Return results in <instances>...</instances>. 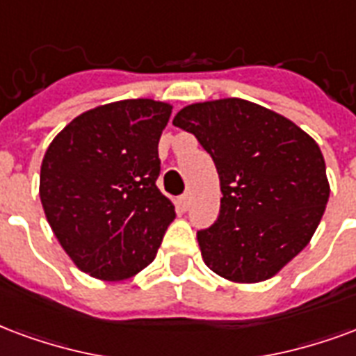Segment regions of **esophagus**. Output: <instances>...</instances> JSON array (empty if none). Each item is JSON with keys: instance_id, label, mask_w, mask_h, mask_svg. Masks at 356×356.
I'll return each mask as SVG.
<instances>
[{"instance_id": "esophagus-1", "label": "esophagus", "mask_w": 356, "mask_h": 356, "mask_svg": "<svg viewBox=\"0 0 356 356\" xmlns=\"http://www.w3.org/2000/svg\"><path fill=\"white\" fill-rule=\"evenodd\" d=\"M179 207L183 209V211H186L188 207H191V202H192V196L186 192V194H183V196H179Z\"/></svg>"}]
</instances>
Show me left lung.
Instances as JSON below:
<instances>
[{
  "mask_svg": "<svg viewBox=\"0 0 356 356\" xmlns=\"http://www.w3.org/2000/svg\"><path fill=\"white\" fill-rule=\"evenodd\" d=\"M173 124L196 136L220 181L218 218L198 232L205 266L232 283L273 277L309 243L330 196L315 139L239 97L186 105Z\"/></svg>",
  "mask_w": 356,
  "mask_h": 356,
  "instance_id": "left-lung-1",
  "label": "left lung"
}]
</instances>
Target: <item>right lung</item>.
I'll list each match as a JSON object with an SVG mask.
<instances>
[{"label": "right lung", "mask_w": 356, "mask_h": 356, "mask_svg": "<svg viewBox=\"0 0 356 356\" xmlns=\"http://www.w3.org/2000/svg\"><path fill=\"white\" fill-rule=\"evenodd\" d=\"M170 104L147 97L73 118L44 152L39 196L54 236L79 270L134 277L156 257L175 207L158 191V141Z\"/></svg>", "instance_id": "obj_1"}]
</instances>
